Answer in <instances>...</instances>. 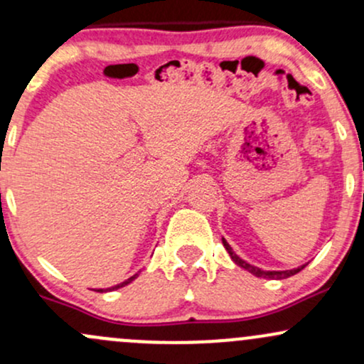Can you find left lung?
Listing matches in <instances>:
<instances>
[{"instance_id": "left-lung-1", "label": "left lung", "mask_w": 364, "mask_h": 364, "mask_svg": "<svg viewBox=\"0 0 364 364\" xmlns=\"http://www.w3.org/2000/svg\"><path fill=\"white\" fill-rule=\"evenodd\" d=\"M223 245H224V248L228 250L229 257H231V260L235 262L236 265L243 267L245 270H248L250 274L257 275V277H263V279H287V277H291V275L298 274L299 270H303L304 267H306V265H301V267H298V269H292V270H262V269H258V267L250 265V263L245 262L243 258L237 257V255L232 252V248H231V246H229V243L224 240V237H223Z\"/></svg>"}]
</instances>
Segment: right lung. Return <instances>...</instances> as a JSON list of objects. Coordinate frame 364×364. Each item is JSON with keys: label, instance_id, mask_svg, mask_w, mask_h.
<instances>
[{"label": "right lung", "instance_id": "obj_1", "mask_svg": "<svg viewBox=\"0 0 364 364\" xmlns=\"http://www.w3.org/2000/svg\"><path fill=\"white\" fill-rule=\"evenodd\" d=\"M136 275H139V274H135V275H133V277H129V279H127V281H124V282H121V284H116V286H112V287H109V289H95V291H97V292H106V291H116V289H119V287L127 286V284H129V282H132V281H133V279H135V277H136Z\"/></svg>", "mask_w": 364, "mask_h": 364}]
</instances>
